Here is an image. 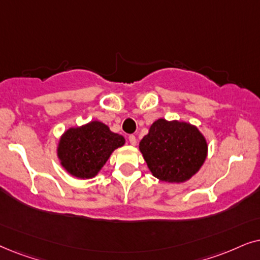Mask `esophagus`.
<instances>
[{"mask_svg":"<svg viewBox=\"0 0 260 260\" xmlns=\"http://www.w3.org/2000/svg\"><path fill=\"white\" fill-rule=\"evenodd\" d=\"M128 140H129V144L132 145V146H136L137 143H138L137 138L134 137V136H129V137H128Z\"/></svg>","mask_w":260,"mask_h":260,"instance_id":"obj_1","label":"esophagus"}]
</instances>
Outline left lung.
Wrapping results in <instances>:
<instances>
[{"mask_svg":"<svg viewBox=\"0 0 260 260\" xmlns=\"http://www.w3.org/2000/svg\"><path fill=\"white\" fill-rule=\"evenodd\" d=\"M139 150L155 178L179 184L189 181L205 164L208 143L195 124L158 119L141 139Z\"/></svg>","mask_w":260,"mask_h":260,"instance_id":"8db88e82","label":"left lung"}]
</instances>
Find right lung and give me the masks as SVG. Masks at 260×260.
Returning a JSON list of instances; mask_svg holds the SVG:
<instances>
[{
	"instance_id": "obj_1",
	"label": "right lung",
	"mask_w": 260,
	"mask_h": 260,
	"mask_svg": "<svg viewBox=\"0 0 260 260\" xmlns=\"http://www.w3.org/2000/svg\"><path fill=\"white\" fill-rule=\"evenodd\" d=\"M126 139L99 120L68 128L57 144L60 165L72 177L94 178Z\"/></svg>"
}]
</instances>
